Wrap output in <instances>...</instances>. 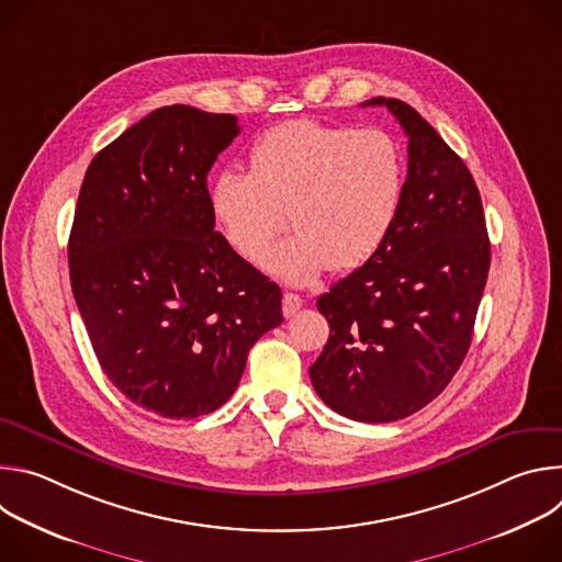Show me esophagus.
<instances>
[{"label":"esophagus","mask_w":562,"mask_h":562,"mask_svg":"<svg viewBox=\"0 0 562 562\" xmlns=\"http://www.w3.org/2000/svg\"><path fill=\"white\" fill-rule=\"evenodd\" d=\"M300 308H302V297L297 293H284V297H282L284 317H293Z\"/></svg>","instance_id":"obj_1"}]
</instances>
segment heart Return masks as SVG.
Instances as JSON below:
<instances>
[{
	"instance_id": "heart-1",
	"label": "heart",
	"mask_w": 562,
	"mask_h": 562,
	"mask_svg": "<svg viewBox=\"0 0 562 562\" xmlns=\"http://www.w3.org/2000/svg\"><path fill=\"white\" fill-rule=\"evenodd\" d=\"M405 180V153L389 131L300 117L256 137L249 173H217L209 209L226 245L247 262L260 260L286 212L296 233L262 267L302 286L329 267L356 271L380 251L403 204Z\"/></svg>"
}]
</instances>
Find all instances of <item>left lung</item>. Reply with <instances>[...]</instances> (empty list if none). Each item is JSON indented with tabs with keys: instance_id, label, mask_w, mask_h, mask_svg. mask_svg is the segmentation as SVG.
Listing matches in <instances>:
<instances>
[{
	"instance_id": "obj_1",
	"label": "left lung",
	"mask_w": 562,
	"mask_h": 562,
	"mask_svg": "<svg viewBox=\"0 0 562 562\" xmlns=\"http://www.w3.org/2000/svg\"><path fill=\"white\" fill-rule=\"evenodd\" d=\"M362 106H386L407 133V182L380 251L317 297L331 334L308 375L340 416L391 423L429 405L462 364L492 247L477 187L436 128L393 98Z\"/></svg>"
}]
</instances>
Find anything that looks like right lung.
I'll return each instance as SVG.
<instances>
[{"mask_svg":"<svg viewBox=\"0 0 562 562\" xmlns=\"http://www.w3.org/2000/svg\"><path fill=\"white\" fill-rule=\"evenodd\" d=\"M237 117L162 106L102 148L79 189L70 286L106 378L133 405L182 420L233 395L251 347L282 323V291L239 258L206 176Z\"/></svg>","mask_w":562,"mask_h":562,"instance_id":"add662e5","label":"right lung"}]
</instances>
